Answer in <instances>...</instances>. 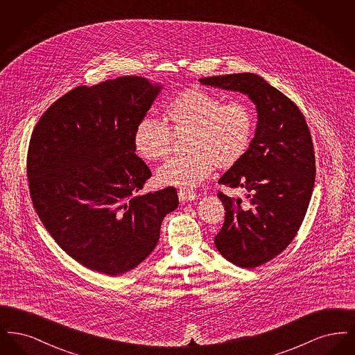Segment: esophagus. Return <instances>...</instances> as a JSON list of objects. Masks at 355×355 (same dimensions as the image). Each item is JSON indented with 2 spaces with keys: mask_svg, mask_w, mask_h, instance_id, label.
Wrapping results in <instances>:
<instances>
[{
  "mask_svg": "<svg viewBox=\"0 0 355 355\" xmlns=\"http://www.w3.org/2000/svg\"><path fill=\"white\" fill-rule=\"evenodd\" d=\"M178 198L182 203L189 202V201H194L197 198V194L196 191L190 190V189H186V187H181L178 190Z\"/></svg>",
  "mask_w": 355,
  "mask_h": 355,
  "instance_id": "1",
  "label": "esophagus"
}]
</instances>
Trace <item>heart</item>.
<instances>
[{
  "mask_svg": "<svg viewBox=\"0 0 355 355\" xmlns=\"http://www.w3.org/2000/svg\"><path fill=\"white\" fill-rule=\"evenodd\" d=\"M166 123L141 119L135 128V150L145 161H159L171 153L175 137L186 135L187 154L175 157L157 171L162 186L194 187L216 166L227 169L249 152L254 135V114L243 100L222 102L201 89H186L165 107Z\"/></svg>",
  "mask_w": 355,
  "mask_h": 355,
  "instance_id": "1",
  "label": "heart"
}]
</instances>
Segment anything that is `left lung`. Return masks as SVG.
Instances as JSON below:
<instances>
[{"label":"left lung","instance_id":"obj_1","mask_svg":"<svg viewBox=\"0 0 355 355\" xmlns=\"http://www.w3.org/2000/svg\"><path fill=\"white\" fill-rule=\"evenodd\" d=\"M202 85L248 94L258 123L246 155L220 178L248 191L249 203L218 193L225 222L216 248L239 268L254 269L282 253L298 233L315 181V155L298 106L254 73L200 78Z\"/></svg>","mask_w":355,"mask_h":355}]
</instances>
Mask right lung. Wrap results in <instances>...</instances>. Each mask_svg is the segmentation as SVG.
<instances>
[{
  "instance_id": "add662e5",
  "label": "right lung",
  "mask_w": 355,
  "mask_h": 355,
  "mask_svg": "<svg viewBox=\"0 0 355 355\" xmlns=\"http://www.w3.org/2000/svg\"><path fill=\"white\" fill-rule=\"evenodd\" d=\"M162 86L126 76L78 86L34 128L26 173L34 209L65 253L90 270L119 275L152 253L177 190L138 196L152 171L133 137Z\"/></svg>"
}]
</instances>
